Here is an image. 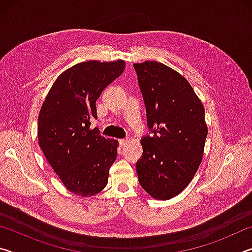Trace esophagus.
Masks as SVG:
<instances>
[{
  "instance_id": "obj_1",
  "label": "esophagus",
  "mask_w": 252,
  "mask_h": 252,
  "mask_svg": "<svg viewBox=\"0 0 252 252\" xmlns=\"http://www.w3.org/2000/svg\"><path fill=\"white\" fill-rule=\"evenodd\" d=\"M119 143H120L121 147H126V144L129 143V140H127V139H121V140H119Z\"/></svg>"
}]
</instances>
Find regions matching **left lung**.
<instances>
[{
	"instance_id": "1",
	"label": "left lung",
	"mask_w": 252,
	"mask_h": 252,
	"mask_svg": "<svg viewBox=\"0 0 252 252\" xmlns=\"http://www.w3.org/2000/svg\"><path fill=\"white\" fill-rule=\"evenodd\" d=\"M152 135L143 136L139 182L157 200L176 197L202 161L208 126L202 102L177 71L157 61L134 63Z\"/></svg>"
}]
</instances>
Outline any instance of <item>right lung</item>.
Returning <instances> with one entry per match:
<instances>
[{
    "mask_svg": "<svg viewBox=\"0 0 252 252\" xmlns=\"http://www.w3.org/2000/svg\"><path fill=\"white\" fill-rule=\"evenodd\" d=\"M126 62L87 61L58 76L41 106L37 139L46 160L67 190L91 197L104 189L119 142L91 129L95 102L122 74Z\"/></svg>",
    "mask_w": 252,
    "mask_h": 252,
    "instance_id": "add662e5",
    "label": "right lung"
}]
</instances>
